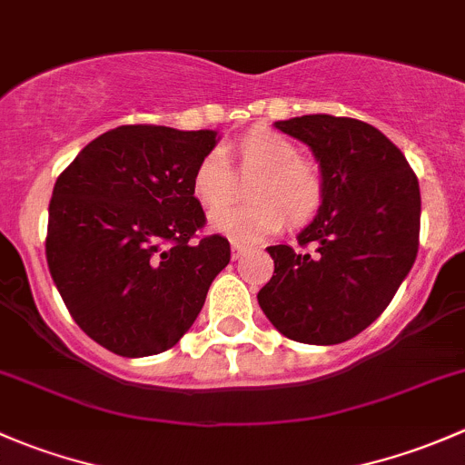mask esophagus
Segmentation results:
<instances>
[{"label": "esophagus", "instance_id": "34e87169", "mask_svg": "<svg viewBox=\"0 0 465 465\" xmlns=\"http://www.w3.org/2000/svg\"><path fill=\"white\" fill-rule=\"evenodd\" d=\"M245 252H247L245 245H241V242H232V259L233 261L241 259V256L245 254Z\"/></svg>", "mask_w": 465, "mask_h": 465}]
</instances>
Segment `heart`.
<instances>
[{
  "instance_id": "heart-1",
  "label": "heart",
  "mask_w": 465,
  "mask_h": 465,
  "mask_svg": "<svg viewBox=\"0 0 465 465\" xmlns=\"http://www.w3.org/2000/svg\"><path fill=\"white\" fill-rule=\"evenodd\" d=\"M224 154L247 184L250 204L211 215V229L236 242H256L285 224L303 227L320 213L326 200V180L311 159L299 157L297 145L267 125L247 130ZM191 193L206 211H218L236 198V175L218 153H206L191 173Z\"/></svg>"
}]
</instances>
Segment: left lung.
<instances>
[{
	"label": "left lung",
	"mask_w": 465,
	"mask_h": 465,
	"mask_svg": "<svg viewBox=\"0 0 465 465\" xmlns=\"http://www.w3.org/2000/svg\"><path fill=\"white\" fill-rule=\"evenodd\" d=\"M276 128L311 145L326 200L299 233L302 250L267 247L274 274L261 288L259 306L290 340L340 344L382 315L414 265L419 177L405 154L364 121L306 114L276 121Z\"/></svg>",
	"instance_id": "1"
}]
</instances>
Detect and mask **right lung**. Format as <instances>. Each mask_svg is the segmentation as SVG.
I'll return each mask as SVG.
<instances>
[{
    "mask_svg": "<svg viewBox=\"0 0 465 465\" xmlns=\"http://www.w3.org/2000/svg\"><path fill=\"white\" fill-rule=\"evenodd\" d=\"M213 145V130L119 125L55 180L49 272L74 322L112 353L175 346L232 259L227 238L203 236L204 211L191 193V173Z\"/></svg>",
    "mask_w": 465,
    "mask_h": 465,
    "instance_id": "obj_1",
    "label": "right lung"
}]
</instances>
